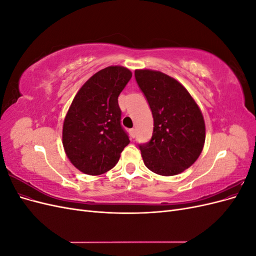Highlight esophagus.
Masks as SVG:
<instances>
[{
    "label": "esophagus",
    "instance_id": "1",
    "mask_svg": "<svg viewBox=\"0 0 256 256\" xmlns=\"http://www.w3.org/2000/svg\"><path fill=\"white\" fill-rule=\"evenodd\" d=\"M130 136H131V138H132L136 136V129L134 128H132V129L130 130Z\"/></svg>",
    "mask_w": 256,
    "mask_h": 256
}]
</instances>
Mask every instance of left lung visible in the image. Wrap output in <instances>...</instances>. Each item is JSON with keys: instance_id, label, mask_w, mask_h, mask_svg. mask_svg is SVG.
<instances>
[{"instance_id": "1", "label": "left lung", "mask_w": 256, "mask_h": 256, "mask_svg": "<svg viewBox=\"0 0 256 256\" xmlns=\"http://www.w3.org/2000/svg\"><path fill=\"white\" fill-rule=\"evenodd\" d=\"M134 76L154 118L150 141L140 145L144 164L158 175L180 174L203 150L206 129L202 111L172 76L152 69H136Z\"/></svg>"}]
</instances>
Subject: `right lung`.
<instances>
[{
    "mask_svg": "<svg viewBox=\"0 0 256 256\" xmlns=\"http://www.w3.org/2000/svg\"><path fill=\"white\" fill-rule=\"evenodd\" d=\"M132 76L128 68L109 66L85 82L63 124L67 158L84 174L102 175L115 166L130 143L120 125L118 96Z\"/></svg>",
    "mask_w": 256,
    "mask_h": 256,
    "instance_id": "add662e5",
    "label": "right lung"
}]
</instances>
